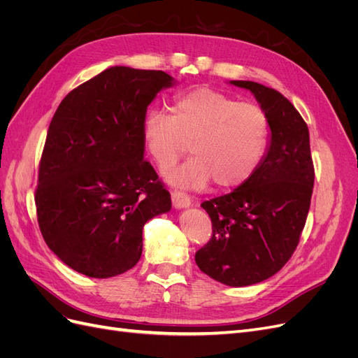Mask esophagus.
<instances>
[{
    "label": "esophagus",
    "mask_w": 358,
    "mask_h": 358,
    "mask_svg": "<svg viewBox=\"0 0 358 358\" xmlns=\"http://www.w3.org/2000/svg\"><path fill=\"white\" fill-rule=\"evenodd\" d=\"M171 203L176 209H182V208H188V206L191 204V199L188 194L175 189V191H171Z\"/></svg>",
    "instance_id": "34e87169"
}]
</instances>
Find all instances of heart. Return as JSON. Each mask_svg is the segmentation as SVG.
<instances>
[{
	"label": "heart",
	"mask_w": 358,
	"mask_h": 358,
	"mask_svg": "<svg viewBox=\"0 0 358 358\" xmlns=\"http://www.w3.org/2000/svg\"><path fill=\"white\" fill-rule=\"evenodd\" d=\"M270 121L254 103L209 88L178 95L170 116L150 110L142 122L143 148L166 171L187 154L182 167L169 171L167 179L179 187L200 188L213 180L220 189H233L251 178L267 152Z\"/></svg>",
	"instance_id": "heart-1"
}]
</instances>
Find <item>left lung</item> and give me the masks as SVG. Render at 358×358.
Here are the masks:
<instances>
[{
  "label": "left lung",
  "instance_id": "8db88e82",
  "mask_svg": "<svg viewBox=\"0 0 358 358\" xmlns=\"http://www.w3.org/2000/svg\"><path fill=\"white\" fill-rule=\"evenodd\" d=\"M249 90L270 121L266 158L243 185L203 201L212 221L210 241L196 252L203 273L230 287L262 282L294 254L305 229L315 169L305 119L276 90L231 80Z\"/></svg>",
  "mask_w": 358,
  "mask_h": 358
}]
</instances>
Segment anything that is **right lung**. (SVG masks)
<instances>
[{
  "instance_id": "1",
  "label": "right lung",
  "mask_w": 358,
  "mask_h": 358,
  "mask_svg": "<svg viewBox=\"0 0 358 358\" xmlns=\"http://www.w3.org/2000/svg\"><path fill=\"white\" fill-rule=\"evenodd\" d=\"M173 79L159 70L112 67L70 91L53 115L36 187L43 239L91 278L133 268L143 225L169 212L170 192L143 158L142 122Z\"/></svg>"
}]
</instances>
